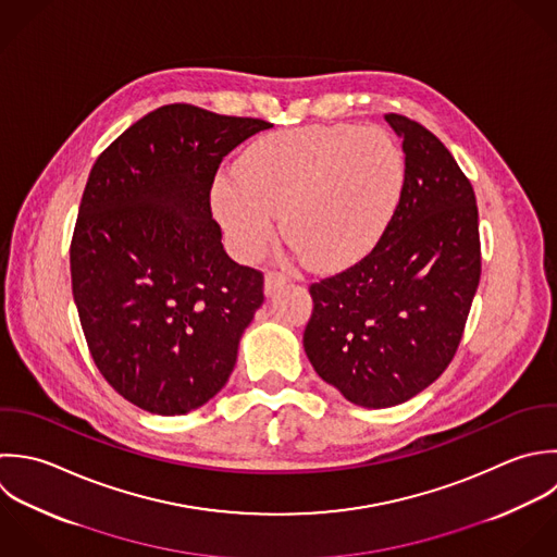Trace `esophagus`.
<instances>
[{
	"label": "esophagus",
	"instance_id": "34e87169",
	"mask_svg": "<svg viewBox=\"0 0 557 557\" xmlns=\"http://www.w3.org/2000/svg\"><path fill=\"white\" fill-rule=\"evenodd\" d=\"M288 282V277L284 275V273H280V271H269L267 273V277H264V293L267 295H273L280 286H284Z\"/></svg>",
	"mask_w": 557,
	"mask_h": 557
}]
</instances>
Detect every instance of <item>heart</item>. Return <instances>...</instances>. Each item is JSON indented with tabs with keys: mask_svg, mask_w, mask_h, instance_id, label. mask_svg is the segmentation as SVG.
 Instances as JSON below:
<instances>
[{
	"mask_svg": "<svg viewBox=\"0 0 557 557\" xmlns=\"http://www.w3.org/2000/svg\"><path fill=\"white\" fill-rule=\"evenodd\" d=\"M234 173L214 182L212 208L243 256L264 251L282 212L284 236L308 264L341 269L391 223L406 156L380 125H312L258 138Z\"/></svg>",
	"mask_w": 557,
	"mask_h": 557,
	"instance_id": "b5f03b06",
	"label": "heart"
}]
</instances>
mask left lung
<instances>
[{
  "instance_id": "1",
  "label": "left lung",
  "mask_w": 557,
  "mask_h": 557,
  "mask_svg": "<svg viewBox=\"0 0 557 557\" xmlns=\"http://www.w3.org/2000/svg\"><path fill=\"white\" fill-rule=\"evenodd\" d=\"M406 182L375 247L310 284L304 349L314 371L362 408L404 404L454 360L482 275L475 193L449 149L397 112Z\"/></svg>"
}]
</instances>
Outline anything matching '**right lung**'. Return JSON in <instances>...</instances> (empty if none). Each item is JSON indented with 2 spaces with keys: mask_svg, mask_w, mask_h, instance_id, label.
<instances>
[{
  "mask_svg": "<svg viewBox=\"0 0 557 557\" xmlns=\"http://www.w3.org/2000/svg\"><path fill=\"white\" fill-rule=\"evenodd\" d=\"M269 121L162 106L95 160L71 238V288L106 382L151 414H186L230 380L264 275L221 245L210 190Z\"/></svg>",
  "mask_w": 557,
  "mask_h": 557,
  "instance_id": "obj_1",
  "label": "right lung"
}]
</instances>
